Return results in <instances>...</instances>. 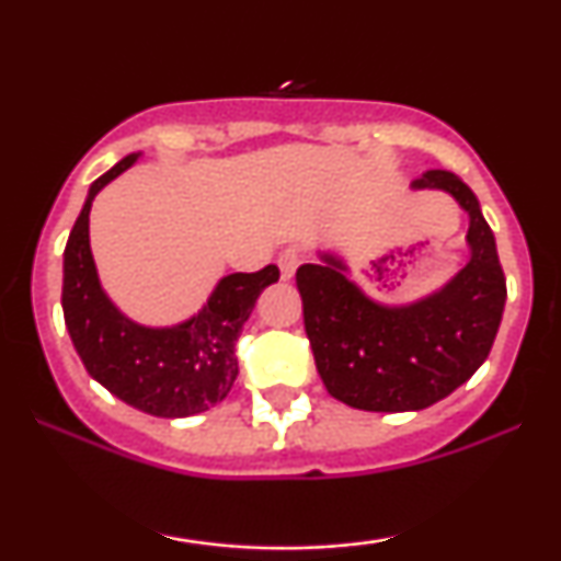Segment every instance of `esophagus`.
Segmentation results:
<instances>
[{"mask_svg": "<svg viewBox=\"0 0 561 561\" xmlns=\"http://www.w3.org/2000/svg\"><path fill=\"white\" fill-rule=\"evenodd\" d=\"M300 250L298 248H293V244H289V248H285L279 253V259H276V263H279V274H282V279H289V276L295 274V268H298V263H300Z\"/></svg>", "mask_w": 561, "mask_h": 561, "instance_id": "obj_1", "label": "esophagus"}]
</instances>
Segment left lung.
Here are the masks:
<instances>
[{
	"label": "left lung",
	"mask_w": 561,
	"mask_h": 561,
	"mask_svg": "<svg viewBox=\"0 0 561 561\" xmlns=\"http://www.w3.org/2000/svg\"><path fill=\"white\" fill-rule=\"evenodd\" d=\"M414 186L446 190L469 214L472 259L440 293L377 306L330 255L295 274L319 375L353 409L416 411L446 398L485 362L504 313L506 276L474 192L450 171L422 173Z\"/></svg>",
	"instance_id": "8db88e82"
}]
</instances>
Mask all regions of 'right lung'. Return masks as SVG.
Segmentation results:
<instances>
[{
    "label": "right lung",
    "instance_id": "1",
    "mask_svg": "<svg viewBox=\"0 0 561 561\" xmlns=\"http://www.w3.org/2000/svg\"><path fill=\"white\" fill-rule=\"evenodd\" d=\"M137 156H126L102 173L89 190L66 244L62 263V313L83 366L113 396L152 416H192L214 409L234 385V343L255 300L279 279V268L229 274L218 282L208 306L173 330H147L115 311L96 282L89 250L92 199Z\"/></svg>",
    "mask_w": 561,
    "mask_h": 561
}]
</instances>
